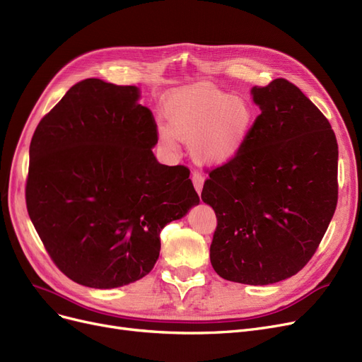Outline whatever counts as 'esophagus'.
I'll use <instances>...</instances> for the list:
<instances>
[{"mask_svg": "<svg viewBox=\"0 0 362 362\" xmlns=\"http://www.w3.org/2000/svg\"><path fill=\"white\" fill-rule=\"evenodd\" d=\"M192 183H194V188L198 194H202L203 191V185H204V177L203 174H199L198 171L192 173Z\"/></svg>", "mask_w": 362, "mask_h": 362, "instance_id": "obj_1", "label": "esophagus"}]
</instances>
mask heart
<instances>
[{"label": "heart", "instance_id": "heart-1", "mask_svg": "<svg viewBox=\"0 0 362 362\" xmlns=\"http://www.w3.org/2000/svg\"><path fill=\"white\" fill-rule=\"evenodd\" d=\"M167 125L158 128L165 149H176V137L191 143L199 163L222 165L242 149L252 124L249 104L207 83H194L168 93L163 104Z\"/></svg>", "mask_w": 362, "mask_h": 362}]
</instances>
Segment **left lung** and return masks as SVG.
I'll use <instances>...</instances> for the list:
<instances>
[{
  "label": "left lung",
  "instance_id": "8db88e82",
  "mask_svg": "<svg viewBox=\"0 0 362 362\" xmlns=\"http://www.w3.org/2000/svg\"><path fill=\"white\" fill-rule=\"evenodd\" d=\"M261 115L240 152L206 180L218 226L210 262L225 280L272 285L310 261L337 206L339 146L328 119L285 78L250 89Z\"/></svg>",
  "mask_w": 362,
  "mask_h": 362
}]
</instances>
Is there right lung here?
Segmentation results:
<instances>
[{
	"label": "right lung",
	"mask_w": 362,
	"mask_h": 362,
	"mask_svg": "<svg viewBox=\"0 0 362 362\" xmlns=\"http://www.w3.org/2000/svg\"><path fill=\"white\" fill-rule=\"evenodd\" d=\"M140 95L137 86L82 80L31 140L28 215L53 262L83 286L149 274L160 230L199 204L189 170L156 160V124Z\"/></svg>",
	"instance_id": "right-lung-1"
}]
</instances>
